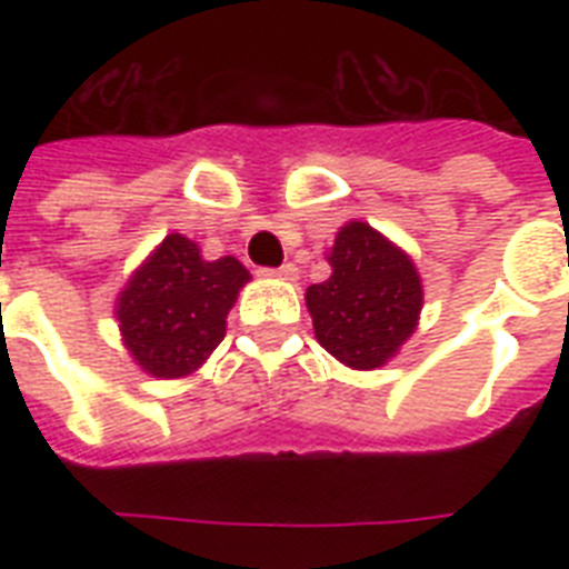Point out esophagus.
<instances>
[{
	"instance_id": "1",
	"label": "esophagus",
	"mask_w": 569,
	"mask_h": 569,
	"mask_svg": "<svg viewBox=\"0 0 569 569\" xmlns=\"http://www.w3.org/2000/svg\"><path fill=\"white\" fill-rule=\"evenodd\" d=\"M262 277H274V280H298V268H295L292 262H286V266L280 268H266Z\"/></svg>"
}]
</instances>
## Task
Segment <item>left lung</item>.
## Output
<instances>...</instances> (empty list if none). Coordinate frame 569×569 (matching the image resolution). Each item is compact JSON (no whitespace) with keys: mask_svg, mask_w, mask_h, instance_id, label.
Masks as SVG:
<instances>
[{"mask_svg":"<svg viewBox=\"0 0 569 569\" xmlns=\"http://www.w3.org/2000/svg\"><path fill=\"white\" fill-rule=\"evenodd\" d=\"M328 262V280L303 295L319 346L357 372L387 366L419 328L425 303L419 268L405 248L366 221L339 227Z\"/></svg>","mask_w":569,"mask_h":569,"instance_id":"obj_1","label":"left lung"}]
</instances>
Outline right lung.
<instances>
[{"instance_id":"1","label":"right lung","mask_w":569,"mask_h":569,"mask_svg":"<svg viewBox=\"0 0 569 569\" xmlns=\"http://www.w3.org/2000/svg\"><path fill=\"white\" fill-rule=\"evenodd\" d=\"M244 283H250V271L236 257L209 262L182 232L164 236L114 301L120 339L132 363L156 380L194 375L221 346L227 312Z\"/></svg>"}]
</instances>
